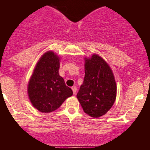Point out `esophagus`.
Listing matches in <instances>:
<instances>
[{
    "label": "esophagus",
    "mask_w": 150,
    "mask_h": 150,
    "mask_svg": "<svg viewBox=\"0 0 150 150\" xmlns=\"http://www.w3.org/2000/svg\"><path fill=\"white\" fill-rule=\"evenodd\" d=\"M72 90H73V93H74V95H76V90H77L76 87V86L72 87Z\"/></svg>",
    "instance_id": "obj_1"
}]
</instances>
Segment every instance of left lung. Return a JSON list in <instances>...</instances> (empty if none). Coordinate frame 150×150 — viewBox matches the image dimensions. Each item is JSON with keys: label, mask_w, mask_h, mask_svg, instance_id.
<instances>
[{"label": "left lung", "mask_w": 150, "mask_h": 150, "mask_svg": "<svg viewBox=\"0 0 150 150\" xmlns=\"http://www.w3.org/2000/svg\"><path fill=\"white\" fill-rule=\"evenodd\" d=\"M85 77L76 95L84 112L93 118L104 116L116 98V83L112 69L100 55L84 58Z\"/></svg>", "instance_id": "left-lung-1"}]
</instances>
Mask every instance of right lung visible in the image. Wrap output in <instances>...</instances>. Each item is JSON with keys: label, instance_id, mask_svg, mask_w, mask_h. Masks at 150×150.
I'll use <instances>...</instances> for the list:
<instances>
[{"label": "right lung", "instance_id": "1", "mask_svg": "<svg viewBox=\"0 0 150 150\" xmlns=\"http://www.w3.org/2000/svg\"><path fill=\"white\" fill-rule=\"evenodd\" d=\"M61 58L52 51L40 58L28 84V95L34 108L41 112H53L72 96L73 91L59 75Z\"/></svg>", "mask_w": 150, "mask_h": 150}]
</instances>
